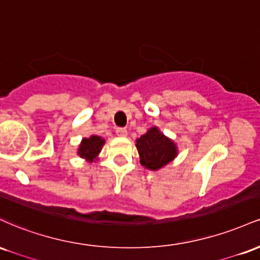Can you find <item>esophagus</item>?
<instances>
[{"instance_id": "esophagus-1", "label": "esophagus", "mask_w": 260, "mask_h": 260, "mask_svg": "<svg viewBox=\"0 0 260 260\" xmlns=\"http://www.w3.org/2000/svg\"><path fill=\"white\" fill-rule=\"evenodd\" d=\"M116 133H117V136H120V137H126L127 136V129H126V128L118 127V128H116Z\"/></svg>"}]
</instances>
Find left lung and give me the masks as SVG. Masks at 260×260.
Instances as JSON below:
<instances>
[{
	"instance_id": "left-lung-1",
	"label": "left lung",
	"mask_w": 260,
	"mask_h": 260,
	"mask_svg": "<svg viewBox=\"0 0 260 260\" xmlns=\"http://www.w3.org/2000/svg\"><path fill=\"white\" fill-rule=\"evenodd\" d=\"M136 147L138 149L140 164L149 170L161 169L177 155L174 142L166 138L156 127L150 128L137 139Z\"/></svg>"
}]
</instances>
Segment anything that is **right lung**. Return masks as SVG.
Here are the masks:
<instances>
[{
    "label": "right lung",
    "mask_w": 260,
    "mask_h": 260,
    "mask_svg": "<svg viewBox=\"0 0 260 260\" xmlns=\"http://www.w3.org/2000/svg\"><path fill=\"white\" fill-rule=\"evenodd\" d=\"M104 143H105V140L101 139L99 136H91L90 138L83 139L78 154L80 155V157H85L86 160L92 161L100 153Z\"/></svg>",
    "instance_id": "right-lung-1"
}]
</instances>
